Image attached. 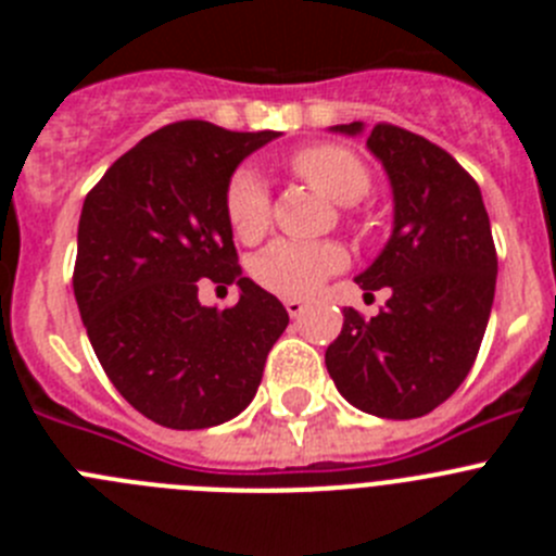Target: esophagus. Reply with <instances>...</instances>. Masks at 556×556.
Returning <instances> with one entry per match:
<instances>
[{"label": "esophagus", "mask_w": 556, "mask_h": 556, "mask_svg": "<svg viewBox=\"0 0 556 556\" xmlns=\"http://www.w3.org/2000/svg\"><path fill=\"white\" fill-rule=\"evenodd\" d=\"M283 306H287L289 317H301V314L306 312V301H301V298H287Z\"/></svg>", "instance_id": "esophagus-1"}]
</instances>
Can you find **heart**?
<instances>
[{"label": "heart", "instance_id": "b5f03b06", "mask_svg": "<svg viewBox=\"0 0 556 556\" xmlns=\"http://www.w3.org/2000/svg\"><path fill=\"white\" fill-rule=\"evenodd\" d=\"M292 169L320 189L333 203H358L370 191V172L356 152L342 144L320 141L292 152ZM225 214L239 239H255L267 230L269 198L262 178L250 166L236 169L225 189ZM348 264V253L337 242H273L255 255L253 278L264 289L283 298L314 292L331 273Z\"/></svg>", "mask_w": 556, "mask_h": 556}]
</instances>
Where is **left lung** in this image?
<instances>
[{
  "label": "left lung",
  "instance_id": "8db88e82",
  "mask_svg": "<svg viewBox=\"0 0 556 556\" xmlns=\"http://www.w3.org/2000/svg\"><path fill=\"white\" fill-rule=\"evenodd\" d=\"M337 132L365 130L362 122ZM367 147L387 169L395 203L390 242L356 275L390 301L365 320L345 308L326 367L348 404L376 417L409 420L448 401L465 381L490 320L498 275L481 191L443 147L395 125H376Z\"/></svg>",
  "mask_w": 556,
  "mask_h": 556
}]
</instances>
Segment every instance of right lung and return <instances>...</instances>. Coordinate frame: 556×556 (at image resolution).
I'll return each mask as SVG.
<instances>
[{
	"mask_svg": "<svg viewBox=\"0 0 556 556\" xmlns=\"http://www.w3.org/2000/svg\"><path fill=\"white\" fill-rule=\"evenodd\" d=\"M275 136L175 122L113 161L83 203L72 278L83 326L111 384L152 424L189 431L239 415L289 326L281 301L236 267L225 214L236 166ZM203 277L236 282L240 303L200 307Z\"/></svg>",
	"mask_w": 556,
	"mask_h": 556,
	"instance_id": "1",
	"label": "right lung"
}]
</instances>
